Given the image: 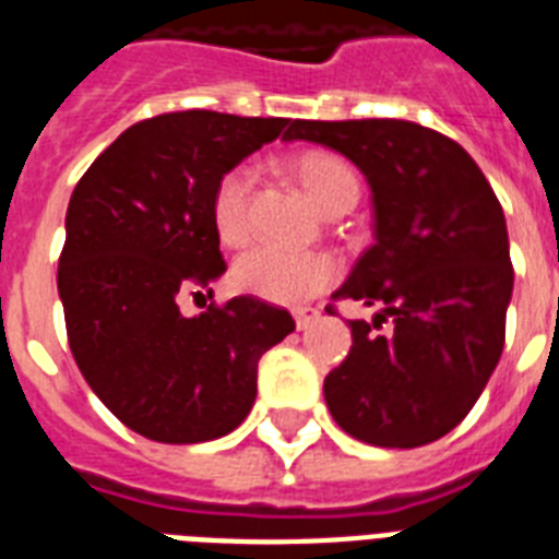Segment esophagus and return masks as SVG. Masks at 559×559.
<instances>
[{
	"mask_svg": "<svg viewBox=\"0 0 559 559\" xmlns=\"http://www.w3.org/2000/svg\"><path fill=\"white\" fill-rule=\"evenodd\" d=\"M317 317H320V311H317L314 306H300V308H294V323H297V329H308V325L314 323Z\"/></svg>",
	"mask_w": 559,
	"mask_h": 559,
	"instance_id": "esophagus-1",
	"label": "esophagus"
}]
</instances>
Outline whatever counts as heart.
<instances>
[{
	"label": "heart",
	"mask_w": 559,
	"mask_h": 559,
	"mask_svg": "<svg viewBox=\"0 0 559 559\" xmlns=\"http://www.w3.org/2000/svg\"><path fill=\"white\" fill-rule=\"evenodd\" d=\"M292 176L323 213L352 210L360 199V176L349 160L325 150H302L288 158ZM253 169L234 167L218 178L210 199V222L222 245H242L251 234ZM337 262L329 253L288 251L274 245H257L230 267L239 292L271 302H300L334 283Z\"/></svg>",
	"instance_id": "heart-1"
}]
</instances>
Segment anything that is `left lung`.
Returning a JSON list of instances; mask_svg holds the SVG:
<instances>
[{
    "label": "left lung",
    "instance_id": "1",
    "mask_svg": "<svg viewBox=\"0 0 559 559\" xmlns=\"http://www.w3.org/2000/svg\"><path fill=\"white\" fill-rule=\"evenodd\" d=\"M283 141L337 150L372 187L374 245L332 297L378 314L349 320V355L323 383L329 413L374 448L448 436L506 346L513 267L488 178L456 141L409 120H294Z\"/></svg>",
    "mask_w": 559,
    "mask_h": 559
}]
</instances>
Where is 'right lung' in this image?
Wrapping results in <instances>:
<instances>
[{
    "mask_svg": "<svg viewBox=\"0 0 559 559\" xmlns=\"http://www.w3.org/2000/svg\"><path fill=\"white\" fill-rule=\"evenodd\" d=\"M288 118L169 111L129 127L80 178L57 292L71 355L129 430L164 444L222 439L251 413L259 357L294 332L285 308L234 297L195 317L181 294L225 274L213 187Z\"/></svg>",
    "mask_w": 559,
    "mask_h": 559,
    "instance_id": "right-lung-1",
    "label": "right lung"
}]
</instances>
